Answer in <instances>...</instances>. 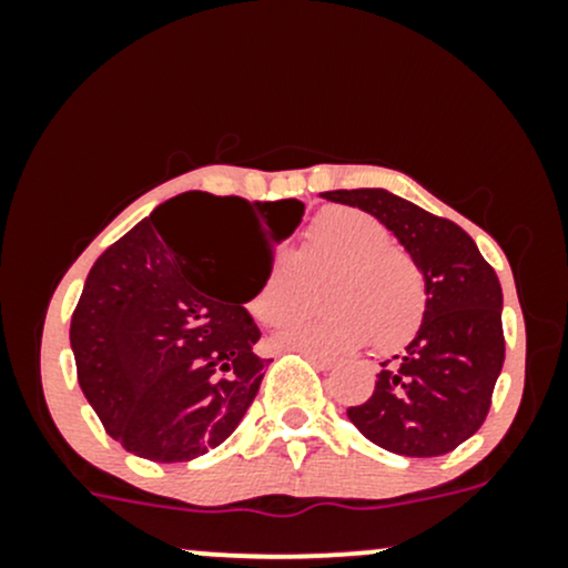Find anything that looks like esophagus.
I'll list each match as a JSON object with an SVG mask.
<instances>
[{"label": "esophagus", "mask_w": 568, "mask_h": 568, "mask_svg": "<svg viewBox=\"0 0 568 568\" xmlns=\"http://www.w3.org/2000/svg\"><path fill=\"white\" fill-rule=\"evenodd\" d=\"M302 355L306 357V361L312 363V366H317V368H321V371H328V368H334V357L317 355V352H312V349H302Z\"/></svg>", "instance_id": "34e87169"}]
</instances>
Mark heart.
I'll use <instances>...</instances> for the list:
<instances>
[{"mask_svg":"<svg viewBox=\"0 0 568 568\" xmlns=\"http://www.w3.org/2000/svg\"><path fill=\"white\" fill-rule=\"evenodd\" d=\"M321 283V312L291 317L277 338L312 352H344L366 344L395 352L419 334L427 317V277L408 251L395 245L379 219L357 207H325L304 232L302 264L277 253L251 302L256 321L275 325Z\"/></svg>","mask_w":568,"mask_h":568,"instance_id":"b5f03b06","label":"heart"}]
</instances>
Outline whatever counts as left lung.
Listing matches in <instances>:
<instances>
[{
	"label": "left lung",
	"mask_w": 568,
	"mask_h": 568,
	"mask_svg": "<svg viewBox=\"0 0 568 568\" xmlns=\"http://www.w3.org/2000/svg\"><path fill=\"white\" fill-rule=\"evenodd\" d=\"M325 200L361 207L387 226L427 277V317L403 355L384 361L374 395L349 422L376 446L440 456L480 429L505 363L501 285L454 221L384 189H336Z\"/></svg>",
	"instance_id": "1"
}]
</instances>
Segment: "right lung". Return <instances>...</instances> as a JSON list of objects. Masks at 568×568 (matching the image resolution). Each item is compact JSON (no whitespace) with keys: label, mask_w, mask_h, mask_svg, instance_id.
Returning <instances> with one entry per match:
<instances>
[{"label":"right lung","mask_w":568,"mask_h":568,"mask_svg":"<svg viewBox=\"0 0 568 568\" xmlns=\"http://www.w3.org/2000/svg\"><path fill=\"white\" fill-rule=\"evenodd\" d=\"M296 230L304 205L280 200ZM270 202L186 192L101 253L71 315L77 379L103 429L143 459H197L234 433L266 363L245 304L275 251L243 234H207L200 213L253 224Z\"/></svg>","instance_id":"obj_1"}]
</instances>
